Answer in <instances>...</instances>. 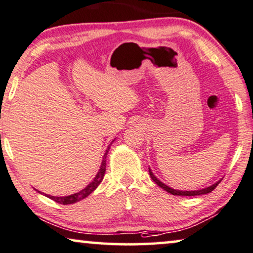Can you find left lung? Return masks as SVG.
<instances>
[{
    "instance_id": "1",
    "label": "left lung",
    "mask_w": 253,
    "mask_h": 253,
    "mask_svg": "<svg viewBox=\"0 0 253 253\" xmlns=\"http://www.w3.org/2000/svg\"><path fill=\"white\" fill-rule=\"evenodd\" d=\"M149 174L151 176V178H152V180L154 183L157 184L158 186H160L161 188H164L165 191H167L168 193H170L172 195H179V197H195V195H201V194H208L210 193L211 191H213L214 188L217 187L218 184L220 183V180H218L217 183L212 184L211 186H208V187H205V188H201V190H197V191H179V190H175V188H171L169 187L168 185H166V184H164L161 180H159L157 178L156 176L153 175V172L151 169L149 168Z\"/></svg>"
}]
</instances>
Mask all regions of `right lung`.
<instances>
[{
    "label": "right lung",
    "mask_w": 253,
    "mask_h": 253,
    "mask_svg": "<svg viewBox=\"0 0 253 253\" xmlns=\"http://www.w3.org/2000/svg\"><path fill=\"white\" fill-rule=\"evenodd\" d=\"M114 141H115V139H114ZM114 141H112V143H114ZM112 143H111V144H112ZM111 144L108 146L107 151H105V153L103 156V160H102V163H101L99 171H97V174L95 175V177H94V179L92 180V182H90L85 188H83L82 191H79L75 194L67 195V197H53V195H47V194H45V195H46L48 199H51V200H53V201L60 203V205H73V203H76L78 201H81V200L85 199L86 197H88V195L92 193V192L95 190L97 186L100 185V183L102 182L104 174H105V167H107V156H108L109 150H110ZM40 193H41V192H40ZM42 194H44V193H42Z\"/></svg>",
    "instance_id": "add662e5"
}]
</instances>
